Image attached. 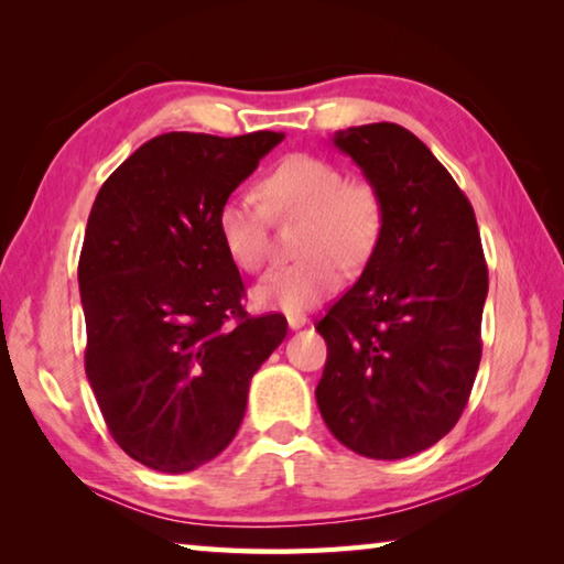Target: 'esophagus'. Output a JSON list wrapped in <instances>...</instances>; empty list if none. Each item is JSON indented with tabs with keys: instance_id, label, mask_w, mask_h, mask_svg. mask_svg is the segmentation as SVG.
Instances as JSON below:
<instances>
[{
	"instance_id": "34e87169",
	"label": "esophagus",
	"mask_w": 564,
	"mask_h": 564,
	"mask_svg": "<svg viewBox=\"0 0 564 564\" xmlns=\"http://www.w3.org/2000/svg\"><path fill=\"white\" fill-rule=\"evenodd\" d=\"M305 323H308V318L303 316V313H289V326L293 328V330H299V328H303Z\"/></svg>"
}]
</instances>
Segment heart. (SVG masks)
I'll list each match as a JSON object with an SVG mask.
<instances>
[{
    "label": "heart",
    "mask_w": 564,
    "mask_h": 564,
    "mask_svg": "<svg viewBox=\"0 0 564 564\" xmlns=\"http://www.w3.org/2000/svg\"><path fill=\"white\" fill-rule=\"evenodd\" d=\"M263 198L275 216H303L299 251L303 259L275 265L256 283L261 308L308 311L338 291L348 269L373 256L383 236V202L376 186L348 181L328 159L295 154L263 178ZM269 209L253 194L224 198L216 228L228 259L243 271H259L269 253Z\"/></svg>",
    "instance_id": "heart-1"
}]
</instances>
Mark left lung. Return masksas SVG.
<instances>
[{
    "label": "left lung",
    "mask_w": 564,
    "mask_h": 564,
    "mask_svg": "<svg viewBox=\"0 0 564 564\" xmlns=\"http://www.w3.org/2000/svg\"><path fill=\"white\" fill-rule=\"evenodd\" d=\"M383 202V236L316 330L328 358L316 400L352 453L400 460L453 431L482 356L488 299L475 212L415 133L366 123L333 137Z\"/></svg>",
    "instance_id": "1"
}]
</instances>
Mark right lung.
<instances>
[{"label":"right lung","mask_w":564,"mask_h":564,"mask_svg":"<svg viewBox=\"0 0 564 564\" xmlns=\"http://www.w3.org/2000/svg\"><path fill=\"white\" fill-rule=\"evenodd\" d=\"M283 141L171 131L104 181L79 256L84 366L113 441L159 473L226 451L248 386L281 346V313L251 318L218 206Z\"/></svg>","instance_id":"add662e5"}]
</instances>
